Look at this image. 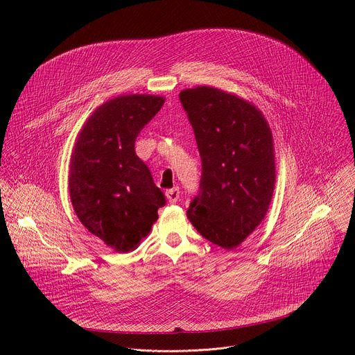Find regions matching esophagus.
<instances>
[{
	"mask_svg": "<svg viewBox=\"0 0 355 355\" xmlns=\"http://www.w3.org/2000/svg\"><path fill=\"white\" fill-rule=\"evenodd\" d=\"M166 196H167L170 204H175V202L180 199V189L177 187L171 188V189L166 191Z\"/></svg>",
	"mask_w": 355,
	"mask_h": 355,
	"instance_id": "1",
	"label": "esophagus"
}]
</instances>
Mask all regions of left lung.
<instances>
[{"mask_svg": "<svg viewBox=\"0 0 355 355\" xmlns=\"http://www.w3.org/2000/svg\"><path fill=\"white\" fill-rule=\"evenodd\" d=\"M202 160L199 195L187 212L211 243L233 250L267 215L275 188L272 132L250 101L209 85L182 89Z\"/></svg>", "mask_w": 355, "mask_h": 355, "instance_id": "8db88e82", "label": "left lung"}]
</instances>
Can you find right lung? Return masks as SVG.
<instances>
[{
    "label": "right lung",
    "instance_id": "right-lung-1",
    "mask_svg": "<svg viewBox=\"0 0 355 355\" xmlns=\"http://www.w3.org/2000/svg\"><path fill=\"white\" fill-rule=\"evenodd\" d=\"M164 96L129 94L99 105L77 135L69 166V192L84 227L118 252L140 244L166 204L147 166L135 153L140 130Z\"/></svg>",
    "mask_w": 355,
    "mask_h": 355
}]
</instances>
